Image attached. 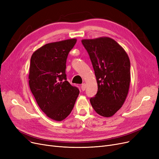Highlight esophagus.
<instances>
[{"instance_id":"34e87169","label":"esophagus","mask_w":159,"mask_h":159,"mask_svg":"<svg viewBox=\"0 0 159 159\" xmlns=\"http://www.w3.org/2000/svg\"><path fill=\"white\" fill-rule=\"evenodd\" d=\"M81 90L82 91H85V89H86V84H83L81 85Z\"/></svg>"}]
</instances>
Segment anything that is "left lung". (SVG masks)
<instances>
[{"label": "left lung", "instance_id": "1", "mask_svg": "<svg viewBox=\"0 0 159 159\" xmlns=\"http://www.w3.org/2000/svg\"><path fill=\"white\" fill-rule=\"evenodd\" d=\"M93 67L98 85L95 97L90 98L95 112L111 117L121 108L130 84V61L118 43L108 37L82 39Z\"/></svg>", "mask_w": 159, "mask_h": 159}]
</instances>
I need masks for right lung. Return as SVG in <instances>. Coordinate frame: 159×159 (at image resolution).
<instances>
[{
  "instance_id": "1",
  "label": "right lung",
  "mask_w": 159,
  "mask_h": 159,
  "mask_svg": "<svg viewBox=\"0 0 159 159\" xmlns=\"http://www.w3.org/2000/svg\"><path fill=\"white\" fill-rule=\"evenodd\" d=\"M77 41L70 39L47 43L31 57L29 85L37 105L47 116L62 121L72 112L80 91L66 80L69 52Z\"/></svg>"
}]
</instances>
